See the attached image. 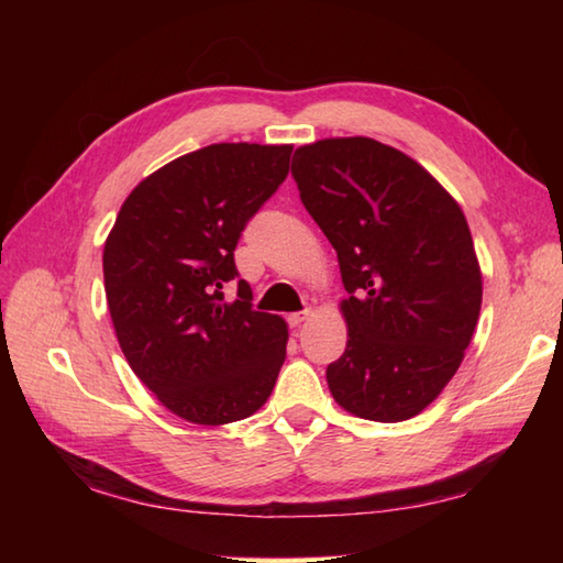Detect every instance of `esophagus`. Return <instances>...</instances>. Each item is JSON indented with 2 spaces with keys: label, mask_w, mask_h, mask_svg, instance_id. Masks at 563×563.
Instances as JSON below:
<instances>
[{
  "label": "esophagus",
  "mask_w": 563,
  "mask_h": 563,
  "mask_svg": "<svg viewBox=\"0 0 563 563\" xmlns=\"http://www.w3.org/2000/svg\"><path fill=\"white\" fill-rule=\"evenodd\" d=\"M308 318H310V310L305 308V310H298V312H290V316H288V322H290V328H300L302 322L308 320Z\"/></svg>",
  "instance_id": "34e87169"
}]
</instances>
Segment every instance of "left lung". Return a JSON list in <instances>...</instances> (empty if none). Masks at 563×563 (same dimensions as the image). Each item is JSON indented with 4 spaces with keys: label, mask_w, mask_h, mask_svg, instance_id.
Masks as SVG:
<instances>
[{
    "label": "left lung",
    "mask_w": 563,
    "mask_h": 563,
    "mask_svg": "<svg viewBox=\"0 0 563 563\" xmlns=\"http://www.w3.org/2000/svg\"><path fill=\"white\" fill-rule=\"evenodd\" d=\"M300 201L338 251L347 347L328 365L340 407L402 422L437 399L470 345L482 273L454 198L375 139H325L292 156Z\"/></svg>",
    "instance_id": "left-lung-1"
}]
</instances>
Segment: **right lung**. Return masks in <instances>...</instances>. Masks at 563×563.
Returning <instances> with one entry per match:
<instances>
[{
  "mask_svg": "<svg viewBox=\"0 0 563 563\" xmlns=\"http://www.w3.org/2000/svg\"><path fill=\"white\" fill-rule=\"evenodd\" d=\"M292 146L211 144L170 161L123 201L103 245L119 345L170 412L196 424L251 417L271 397L288 328L253 310L233 251L288 176Z\"/></svg>",
  "mask_w": 563,
  "mask_h": 563,
  "instance_id": "right-lung-1",
  "label": "right lung"
}]
</instances>
